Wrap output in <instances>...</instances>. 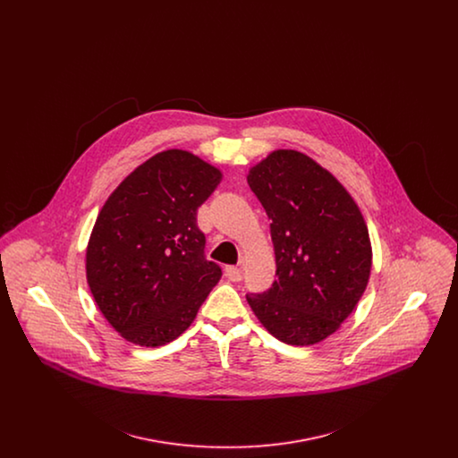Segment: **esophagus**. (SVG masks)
<instances>
[{"label":"esophagus","instance_id":"34e87169","mask_svg":"<svg viewBox=\"0 0 458 458\" xmlns=\"http://www.w3.org/2000/svg\"><path fill=\"white\" fill-rule=\"evenodd\" d=\"M225 273H226L228 280H232V282H240L242 280V269L237 267V266H226Z\"/></svg>","mask_w":458,"mask_h":458}]
</instances>
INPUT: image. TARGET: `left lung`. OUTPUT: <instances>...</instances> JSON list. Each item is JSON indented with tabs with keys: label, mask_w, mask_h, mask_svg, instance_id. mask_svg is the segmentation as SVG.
<instances>
[{
	"label": "left lung",
	"mask_w": 458,
	"mask_h": 458,
	"mask_svg": "<svg viewBox=\"0 0 458 458\" xmlns=\"http://www.w3.org/2000/svg\"><path fill=\"white\" fill-rule=\"evenodd\" d=\"M247 183L271 219L278 275L247 302L286 345L319 344L340 329L369 282L366 219L335 174L295 149L271 151L249 168Z\"/></svg>",
	"instance_id": "left-lung-1"
}]
</instances>
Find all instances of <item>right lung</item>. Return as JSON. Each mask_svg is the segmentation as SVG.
Segmentation results:
<instances>
[{
    "mask_svg": "<svg viewBox=\"0 0 458 458\" xmlns=\"http://www.w3.org/2000/svg\"><path fill=\"white\" fill-rule=\"evenodd\" d=\"M221 170L191 151L154 154L109 194L86 249L94 302L122 338L161 347L178 338L218 284V264L204 258L199 206Z\"/></svg>",
    "mask_w": 458,
    "mask_h": 458,
    "instance_id": "add662e5",
    "label": "right lung"
}]
</instances>
